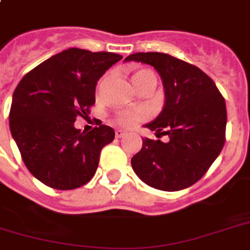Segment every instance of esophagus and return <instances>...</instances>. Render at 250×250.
Instances as JSON below:
<instances>
[{
  "instance_id": "1",
  "label": "esophagus",
  "mask_w": 250,
  "mask_h": 250,
  "mask_svg": "<svg viewBox=\"0 0 250 250\" xmlns=\"http://www.w3.org/2000/svg\"><path fill=\"white\" fill-rule=\"evenodd\" d=\"M115 136L118 138V139H120V138L125 136V131H122V130H116L115 131Z\"/></svg>"
}]
</instances>
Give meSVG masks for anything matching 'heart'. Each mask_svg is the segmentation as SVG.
Instances as JSON below:
<instances>
[{"mask_svg": "<svg viewBox=\"0 0 250 250\" xmlns=\"http://www.w3.org/2000/svg\"><path fill=\"white\" fill-rule=\"evenodd\" d=\"M148 78H155L151 71L148 70H138L132 74V81H134L135 86L139 88ZM107 81V75L102 77V79L98 82L97 90L101 91L102 87L104 86V83ZM148 118V111L144 110V108H136V110H122L118 111L115 114V120L119 123L120 125H125V127H131V125H136L138 122L147 119Z\"/></svg>", "mask_w": 250, "mask_h": 250, "instance_id": "obj_1", "label": "heart"}]
</instances>
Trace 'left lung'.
I'll list each match as a JSON object with an SVG mask.
<instances>
[{
  "mask_svg": "<svg viewBox=\"0 0 250 250\" xmlns=\"http://www.w3.org/2000/svg\"><path fill=\"white\" fill-rule=\"evenodd\" d=\"M125 61L151 64L163 79L166 103L148 123L156 136L143 139L131 159L135 173L152 188L180 191L204 176L225 143V99L207 74L195 64L164 53H135Z\"/></svg>",
  "mask_w": 250,
  "mask_h": 250,
  "instance_id": "obj_1",
  "label": "left lung"
}]
</instances>
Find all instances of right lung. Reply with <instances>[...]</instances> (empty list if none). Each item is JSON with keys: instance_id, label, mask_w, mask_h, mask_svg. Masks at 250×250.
Segmentation results:
<instances>
[{"instance_id": "add662e5", "label": "right lung", "mask_w": 250, "mask_h": 250, "mask_svg": "<svg viewBox=\"0 0 250 250\" xmlns=\"http://www.w3.org/2000/svg\"><path fill=\"white\" fill-rule=\"evenodd\" d=\"M122 58L74 47L38 64L18 83L9 125L26 168L45 186L75 189L95 175L102 148L115 132L102 122L81 132L74 122L87 116L98 79Z\"/></svg>"}]
</instances>
